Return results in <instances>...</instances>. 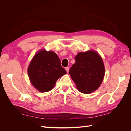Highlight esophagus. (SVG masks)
Returning <instances> with one entry per match:
<instances>
[{"label":"esophagus","mask_w":131,"mask_h":131,"mask_svg":"<svg viewBox=\"0 0 131 131\" xmlns=\"http://www.w3.org/2000/svg\"><path fill=\"white\" fill-rule=\"evenodd\" d=\"M65 69H66V70L67 71V72L68 73V72H69V67H66V68H65Z\"/></svg>","instance_id":"34e87169"}]
</instances>
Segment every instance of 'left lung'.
<instances>
[{"mask_svg": "<svg viewBox=\"0 0 131 131\" xmlns=\"http://www.w3.org/2000/svg\"><path fill=\"white\" fill-rule=\"evenodd\" d=\"M69 74L78 91L89 94L96 91L103 80L105 68L101 57L96 51L79 52Z\"/></svg>", "mask_w": 131, "mask_h": 131, "instance_id": "1", "label": "left lung"}]
</instances>
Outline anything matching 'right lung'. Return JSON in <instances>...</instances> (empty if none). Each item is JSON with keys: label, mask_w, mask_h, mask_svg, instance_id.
I'll list each match as a JSON object with an SVG mask.
<instances>
[{"label": "right lung", "mask_w": 131, "mask_h": 131, "mask_svg": "<svg viewBox=\"0 0 131 131\" xmlns=\"http://www.w3.org/2000/svg\"><path fill=\"white\" fill-rule=\"evenodd\" d=\"M66 73L57 54L44 50L35 55L28 68L31 83L42 92L52 90L58 79Z\"/></svg>", "instance_id": "obj_1"}]
</instances>
